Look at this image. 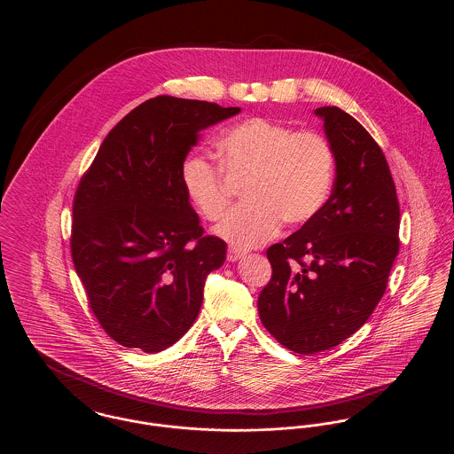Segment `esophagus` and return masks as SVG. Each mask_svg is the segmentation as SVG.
Wrapping results in <instances>:
<instances>
[{
  "label": "esophagus",
  "instance_id": "esophagus-1",
  "mask_svg": "<svg viewBox=\"0 0 454 454\" xmlns=\"http://www.w3.org/2000/svg\"><path fill=\"white\" fill-rule=\"evenodd\" d=\"M247 255V250H241V248H238V247H230L228 248V260L230 262H237V260L243 259Z\"/></svg>",
  "mask_w": 454,
  "mask_h": 454
}]
</instances>
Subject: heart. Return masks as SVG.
Returning <instances> with one entry per match:
<instances>
[{"instance_id":"b5f03b06","label":"heart","mask_w":454,"mask_h":454,"mask_svg":"<svg viewBox=\"0 0 454 454\" xmlns=\"http://www.w3.org/2000/svg\"><path fill=\"white\" fill-rule=\"evenodd\" d=\"M221 169L200 154L182 165V185L195 211L217 221L231 191L223 172L243 180V204L216 228L221 238L255 247L281 230L286 221L301 226L317 216L330 195L335 156L328 139L315 130H296L267 117H252L226 130L216 143Z\"/></svg>"}]
</instances>
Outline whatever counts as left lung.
I'll list each match as a JSON object with an SVG mask.
<instances>
[{"label": "left lung", "instance_id": "8db88e82", "mask_svg": "<svg viewBox=\"0 0 454 454\" xmlns=\"http://www.w3.org/2000/svg\"><path fill=\"white\" fill-rule=\"evenodd\" d=\"M315 114L335 156L332 195L296 233L267 248L272 278L259 296L263 326L298 354L339 346L366 324L400 248V206L381 148L342 108Z\"/></svg>", "mask_w": 454, "mask_h": 454}]
</instances>
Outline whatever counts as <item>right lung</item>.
Segmentation results:
<instances>
[{"label": "right lung", "instance_id": "right-lung-1", "mask_svg": "<svg viewBox=\"0 0 454 454\" xmlns=\"http://www.w3.org/2000/svg\"><path fill=\"white\" fill-rule=\"evenodd\" d=\"M239 110L150 98L108 132L82 176L71 257L93 315L117 344L160 352L194 324L226 243L204 237L180 173L199 132Z\"/></svg>", "mask_w": 454, "mask_h": 454}]
</instances>
